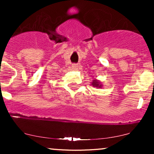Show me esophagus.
Segmentation results:
<instances>
[{"mask_svg": "<svg viewBox=\"0 0 154 154\" xmlns=\"http://www.w3.org/2000/svg\"><path fill=\"white\" fill-rule=\"evenodd\" d=\"M72 66V69H78V67H79L77 63H73Z\"/></svg>", "mask_w": 154, "mask_h": 154, "instance_id": "esophagus-1", "label": "esophagus"}]
</instances>
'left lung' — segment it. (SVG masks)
Listing matches in <instances>:
<instances>
[{
  "mask_svg": "<svg viewBox=\"0 0 154 154\" xmlns=\"http://www.w3.org/2000/svg\"><path fill=\"white\" fill-rule=\"evenodd\" d=\"M96 82H97L96 80H94V82L92 83V84H93V85H98V84H96Z\"/></svg>",
  "mask_w": 154,
  "mask_h": 154,
  "instance_id": "obj_1",
  "label": "left lung"
}]
</instances>
